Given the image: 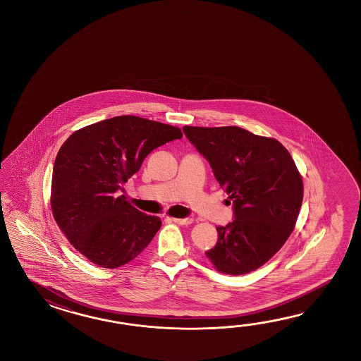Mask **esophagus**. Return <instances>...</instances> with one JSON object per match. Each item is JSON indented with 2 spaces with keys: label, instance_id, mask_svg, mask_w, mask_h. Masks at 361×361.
Instances as JSON below:
<instances>
[{
  "label": "esophagus",
  "instance_id": "1",
  "mask_svg": "<svg viewBox=\"0 0 361 361\" xmlns=\"http://www.w3.org/2000/svg\"><path fill=\"white\" fill-rule=\"evenodd\" d=\"M173 222L182 224V226H188L193 222V219L192 218H173Z\"/></svg>",
  "mask_w": 361,
  "mask_h": 361
}]
</instances>
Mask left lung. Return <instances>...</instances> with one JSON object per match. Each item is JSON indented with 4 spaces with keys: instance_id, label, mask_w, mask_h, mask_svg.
Returning a JSON list of instances; mask_svg holds the SVG:
<instances>
[{
    "instance_id": "left-lung-1",
    "label": "left lung",
    "mask_w": 361,
    "mask_h": 361,
    "mask_svg": "<svg viewBox=\"0 0 361 361\" xmlns=\"http://www.w3.org/2000/svg\"><path fill=\"white\" fill-rule=\"evenodd\" d=\"M233 201L235 219L216 227V245L207 257L227 275L259 269L284 245L300 214L303 180L288 149L275 138L238 126H184Z\"/></svg>"
}]
</instances>
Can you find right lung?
Returning <instances> with one entry per match:
<instances>
[{
  "mask_svg": "<svg viewBox=\"0 0 361 361\" xmlns=\"http://www.w3.org/2000/svg\"><path fill=\"white\" fill-rule=\"evenodd\" d=\"M177 126L117 116L78 129L56 154L51 212L71 245L104 269H117L146 249L161 219L117 191L154 148L182 138Z\"/></svg>",
  "mask_w": 361,
  "mask_h": 361,
  "instance_id": "1",
  "label": "right lung"
}]
</instances>
